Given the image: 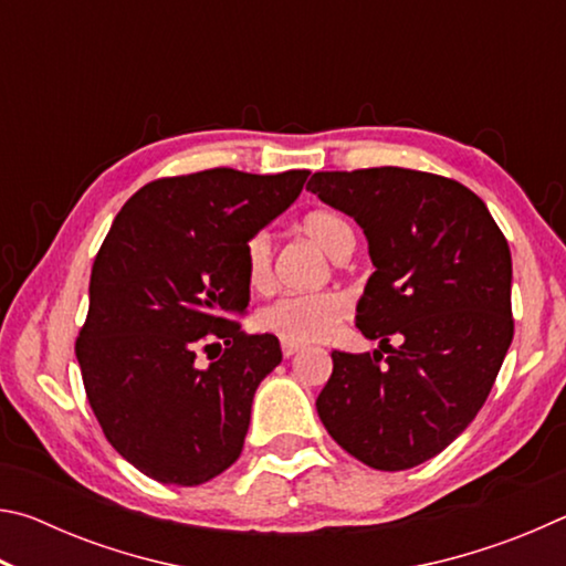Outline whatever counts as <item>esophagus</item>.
I'll use <instances>...</instances> for the list:
<instances>
[{
    "mask_svg": "<svg viewBox=\"0 0 566 566\" xmlns=\"http://www.w3.org/2000/svg\"><path fill=\"white\" fill-rule=\"evenodd\" d=\"M300 349H304V344L292 342V339H282V354H284V357H294V354L300 352Z\"/></svg>",
    "mask_w": 566,
    "mask_h": 566,
    "instance_id": "34e87169",
    "label": "esophagus"
}]
</instances>
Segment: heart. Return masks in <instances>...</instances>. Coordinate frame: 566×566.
Here are the masks:
<instances>
[{
  "label": "heart",
  "instance_id": "obj_1",
  "mask_svg": "<svg viewBox=\"0 0 566 566\" xmlns=\"http://www.w3.org/2000/svg\"><path fill=\"white\" fill-rule=\"evenodd\" d=\"M302 229L334 260L347 256L354 247L352 224L334 209H314L302 219ZM244 272L252 286H264L272 276V239L266 232L247 237L242 247ZM349 302L342 292H292L276 296L256 314L262 329L292 342H317L347 317Z\"/></svg>",
  "mask_w": 566,
  "mask_h": 566
}]
</instances>
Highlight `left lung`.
<instances>
[{"instance_id": "8db88e82", "label": "left lung", "mask_w": 566, "mask_h": 566, "mask_svg": "<svg viewBox=\"0 0 566 566\" xmlns=\"http://www.w3.org/2000/svg\"><path fill=\"white\" fill-rule=\"evenodd\" d=\"M306 189L364 229L375 274L357 329L379 339L371 354L332 352L319 419L367 467L411 469L464 432L500 375L514 337L510 244L472 189L429 171H317Z\"/></svg>"}]
</instances>
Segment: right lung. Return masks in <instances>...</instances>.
Returning <instances> with one entry per match:
<instances>
[{
    "mask_svg": "<svg viewBox=\"0 0 566 566\" xmlns=\"http://www.w3.org/2000/svg\"><path fill=\"white\" fill-rule=\"evenodd\" d=\"M306 177L229 167L165 177L114 217L74 352L104 437L142 474L197 486L242 454L254 391L282 361L274 334L229 319L249 304L242 247Z\"/></svg>",
    "mask_w": 566,
    "mask_h": 566,
    "instance_id": "obj_1",
    "label": "right lung"
}]
</instances>
